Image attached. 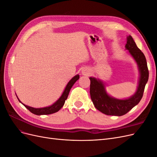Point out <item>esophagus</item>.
Listing matches in <instances>:
<instances>
[{"instance_id":"obj_1","label":"esophagus","mask_w":157,"mask_h":157,"mask_svg":"<svg viewBox=\"0 0 157 157\" xmlns=\"http://www.w3.org/2000/svg\"><path fill=\"white\" fill-rule=\"evenodd\" d=\"M82 73H83V75H87V74H88V71H82Z\"/></svg>"}]
</instances>
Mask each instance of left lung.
<instances>
[{"instance_id":"obj_1","label":"left lung","mask_w":157,"mask_h":157,"mask_svg":"<svg viewBox=\"0 0 157 157\" xmlns=\"http://www.w3.org/2000/svg\"><path fill=\"white\" fill-rule=\"evenodd\" d=\"M125 48L136 61L140 74L138 86L133 96L124 99L113 98L107 93L103 81L96 78L90 77V93L92 101L98 110L107 115L122 116L130 111L140 101L143 97L145 84L148 81L149 70L145 55L137 48L130 35L127 36Z\"/></svg>"}]
</instances>
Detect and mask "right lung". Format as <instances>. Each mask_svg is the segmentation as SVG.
<instances>
[{
    "label": "right lung",
    "instance_id": "1",
    "mask_svg": "<svg viewBox=\"0 0 157 157\" xmlns=\"http://www.w3.org/2000/svg\"><path fill=\"white\" fill-rule=\"evenodd\" d=\"M79 78V75H75L74 77H73L70 80V81L68 82V84L66 86L64 91L62 94V95L60 96V98L57 100L54 103L52 104V105L48 106V107H42V108H34V107H31L29 106H27L25 104L22 103L20 99L18 98V100L20 103H21L23 105H24L28 110L31 111L32 113L35 114V115H50V114H52L58 112L59 109L62 107L64 105L65 101L66 99H67L69 93L70 92L71 88H72L73 86V84L76 82L77 80H78Z\"/></svg>",
    "mask_w": 157,
    "mask_h": 157
}]
</instances>
